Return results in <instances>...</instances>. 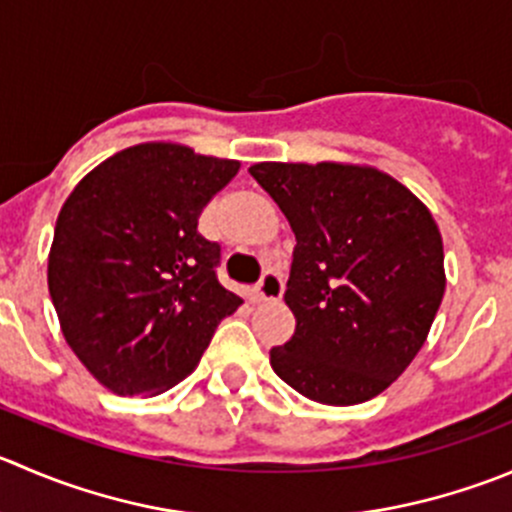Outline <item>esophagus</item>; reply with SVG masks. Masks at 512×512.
<instances>
[{
	"label": "esophagus",
	"instance_id": "1",
	"mask_svg": "<svg viewBox=\"0 0 512 512\" xmlns=\"http://www.w3.org/2000/svg\"><path fill=\"white\" fill-rule=\"evenodd\" d=\"M282 292H285V280H282L280 272L267 267V270L262 272L260 282H257V297H260V300H280Z\"/></svg>",
	"mask_w": 512,
	"mask_h": 512
}]
</instances>
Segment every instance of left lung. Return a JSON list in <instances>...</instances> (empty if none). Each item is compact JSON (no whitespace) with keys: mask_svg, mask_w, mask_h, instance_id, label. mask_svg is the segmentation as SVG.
I'll use <instances>...</instances> for the list:
<instances>
[{"mask_svg":"<svg viewBox=\"0 0 512 512\" xmlns=\"http://www.w3.org/2000/svg\"><path fill=\"white\" fill-rule=\"evenodd\" d=\"M295 232L285 302L295 335L272 370L322 405L375 398L403 375L445 292L443 237L428 207L370 167H250Z\"/></svg>","mask_w":512,"mask_h":512,"instance_id":"obj_1","label":"left lung"}]
</instances>
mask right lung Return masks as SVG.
Returning <instances> with one entry per match:
<instances>
[{
  "label": "right lung",
  "instance_id": "right-lung-1",
  "mask_svg": "<svg viewBox=\"0 0 512 512\" xmlns=\"http://www.w3.org/2000/svg\"><path fill=\"white\" fill-rule=\"evenodd\" d=\"M240 162L137 145L94 167L64 202L49 295L74 355L117 395L185 380L242 305L217 280L222 250L197 232Z\"/></svg>",
  "mask_w": 512,
  "mask_h": 512
}]
</instances>
